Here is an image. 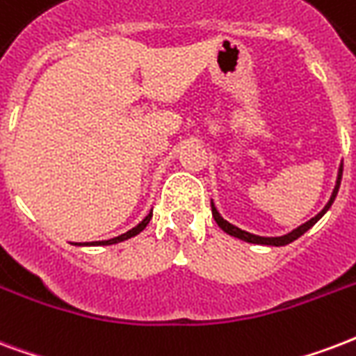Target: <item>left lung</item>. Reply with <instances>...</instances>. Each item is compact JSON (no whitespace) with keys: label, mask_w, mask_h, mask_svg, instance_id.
I'll return each instance as SVG.
<instances>
[{"label":"left lung","mask_w":356,"mask_h":356,"mask_svg":"<svg viewBox=\"0 0 356 356\" xmlns=\"http://www.w3.org/2000/svg\"><path fill=\"white\" fill-rule=\"evenodd\" d=\"M341 172H343V165L340 167V175H338V181H336V188H334V193L332 197H330V200H328V204L325 208H323V212H319L315 218H312L308 221V223H304V225H300L298 229H295L293 232H289V234H285V236H274V238H266V236H257V234H251V232H245L242 231V229H238V227L231 225L229 221H225V219L219 216V212L216 210V207L212 204V216L213 219H216V223H218L223 231L227 232V234H231V236H236V238L244 240V242H251V244H263V245H285V244H291V242H295L298 236H302L304 232L308 231V229H312V227L319 221L321 218H323V213L327 212L328 208H330V204L334 202V199H336V195H338V189H340V181H341Z\"/></svg>","instance_id":"left-lung-1"}]
</instances>
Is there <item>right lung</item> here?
Masks as SVG:
<instances>
[{
	"label": "right lung",
	"mask_w": 356,
	"mask_h": 356,
	"mask_svg": "<svg viewBox=\"0 0 356 356\" xmlns=\"http://www.w3.org/2000/svg\"><path fill=\"white\" fill-rule=\"evenodd\" d=\"M149 219H152V212H149L148 216H146V218H144L137 227H133L131 231H127L125 234H122V236H116V238L105 240V242H88V244H84V245H111V244H118V242H124V240L131 238V236H137L138 232L144 231V229H146V225L149 223ZM76 245H82V244H76Z\"/></svg>",
	"instance_id": "1"
}]
</instances>
